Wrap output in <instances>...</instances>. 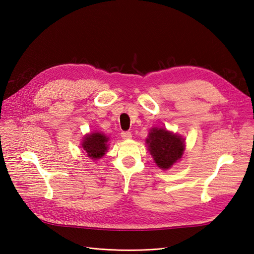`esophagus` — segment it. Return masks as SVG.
<instances>
[{"instance_id": "1", "label": "esophagus", "mask_w": 254, "mask_h": 254, "mask_svg": "<svg viewBox=\"0 0 254 254\" xmlns=\"http://www.w3.org/2000/svg\"><path fill=\"white\" fill-rule=\"evenodd\" d=\"M121 135H122L123 139L128 140V139H130V137H131V132H130V131H123L121 133Z\"/></svg>"}]
</instances>
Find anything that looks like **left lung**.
Instances as JSON below:
<instances>
[{
    "instance_id": "obj_1",
    "label": "left lung",
    "mask_w": 254,
    "mask_h": 254,
    "mask_svg": "<svg viewBox=\"0 0 254 254\" xmlns=\"http://www.w3.org/2000/svg\"><path fill=\"white\" fill-rule=\"evenodd\" d=\"M153 160L162 170H167L182 157L184 142L181 136L165 129L153 128L146 140Z\"/></svg>"
}]
</instances>
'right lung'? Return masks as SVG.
Returning <instances> with one entry per match:
<instances>
[{"mask_svg": "<svg viewBox=\"0 0 254 254\" xmlns=\"http://www.w3.org/2000/svg\"><path fill=\"white\" fill-rule=\"evenodd\" d=\"M107 142H108V137L105 136L102 133H92L84 136L82 141V147L87 151L88 156L92 159H99L102 158L107 150Z\"/></svg>", "mask_w": 254, "mask_h": 254, "instance_id": "obj_1", "label": "right lung"}]
</instances>
